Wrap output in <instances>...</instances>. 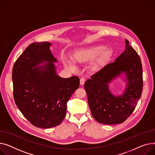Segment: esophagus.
I'll use <instances>...</instances> for the list:
<instances>
[{
  "mask_svg": "<svg viewBox=\"0 0 155 155\" xmlns=\"http://www.w3.org/2000/svg\"><path fill=\"white\" fill-rule=\"evenodd\" d=\"M85 83V79L84 78H81L80 79V84L81 85H83Z\"/></svg>",
  "mask_w": 155,
  "mask_h": 155,
  "instance_id": "obj_1",
  "label": "esophagus"
}]
</instances>
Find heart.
I'll list each match as a JSON object with an SVG mask.
<instances>
[{"label":"heart","mask_w":155,"mask_h":155,"mask_svg":"<svg viewBox=\"0 0 155 155\" xmlns=\"http://www.w3.org/2000/svg\"><path fill=\"white\" fill-rule=\"evenodd\" d=\"M112 51L111 49L106 48L104 45H99L88 49L83 50L77 52L73 58L76 62L82 63L87 62L99 56V61H103L107 60L111 55ZM65 66L70 69H74L75 66L71 62H66Z\"/></svg>","instance_id":"heart-1"}]
</instances>
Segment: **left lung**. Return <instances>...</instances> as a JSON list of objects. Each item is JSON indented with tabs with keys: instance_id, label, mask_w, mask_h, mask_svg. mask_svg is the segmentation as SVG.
<instances>
[{
	"instance_id": "1",
	"label": "left lung",
	"mask_w": 155,
	"mask_h": 155,
	"mask_svg": "<svg viewBox=\"0 0 155 155\" xmlns=\"http://www.w3.org/2000/svg\"><path fill=\"white\" fill-rule=\"evenodd\" d=\"M122 71L127 75L128 87L121 97L113 96L108 84ZM141 59L126 40V49L114 62L107 64L91 76L84 84L91 112L99 123L115 124L123 123L132 114L143 90Z\"/></svg>"
}]
</instances>
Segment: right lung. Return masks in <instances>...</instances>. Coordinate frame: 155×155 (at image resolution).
<instances>
[{"instance_id": "1", "label": "right lung", "mask_w": 155, "mask_h": 155, "mask_svg": "<svg viewBox=\"0 0 155 155\" xmlns=\"http://www.w3.org/2000/svg\"><path fill=\"white\" fill-rule=\"evenodd\" d=\"M51 45L48 42L31 44L12 69L15 103L27 120L42 128L61 123L67 103L79 86L76 76L62 78L56 74L53 62L58 61L51 52ZM45 61L48 62L45 65L35 67Z\"/></svg>"}]
</instances>
